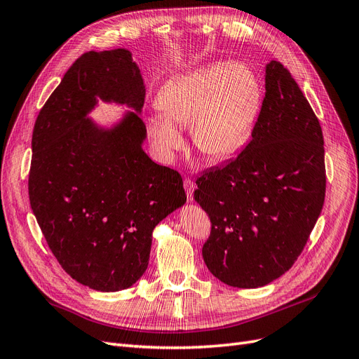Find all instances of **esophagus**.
Masks as SVG:
<instances>
[{
  "mask_svg": "<svg viewBox=\"0 0 359 359\" xmlns=\"http://www.w3.org/2000/svg\"><path fill=\"white\" fill-rule=\"evenodd\" d=\"M183 187H184V191H187V195H188V200L192 201L194 200V182L191 179H184L183 182Z\"/></svg>",
  "mask_w": 359,
  "mask_h": 359,
  "instance_id": "esophagus-1",
  "label": "esophagus"
}]
</instances>
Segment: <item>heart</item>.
Returning <instances> with one entry per match:
<instances>
[{
  "instance_id": "1",
  "label": "heart",
  "mask_w": 359,
  "mask_h": 359,
  "mask_svg": "<svg viewBox=\"0 0 359 359\" xmlns=\"http://www.w3.org/2000/svg\"><path fill=\"white\" fill-rule=\"evenodd\" d=\"M161 114L148 118L158 152L167 161L183 148L179 128L191 126L195 148L211 161H226L253 139L263 106V87L244 63H211L182 74L161 88Z\"/></svg>"
}]
</instances>
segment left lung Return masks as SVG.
<instances>
[{"mask_svg":"<svg viewBox=\"0 0 359 359\" xmlns=\"http://www.w3.org/2000/svg\"><path fill=\"white\" fill-rule=\"evenodd\" d=\"M253 139L233 161L196 179L195 201L211 220L203 247L208 271L257 288L300 256L325 198L323 130L284 65L271 60Z\"/></svg>","mask_w":359,"mask_h":359,"instance_id":"obj_1","label":"left lung"}]
</instances>
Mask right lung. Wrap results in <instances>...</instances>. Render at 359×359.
I'll return each instance as SVG.
<instances>
[{
	"mask_svg": "<svg viewBox=\"0 0 359 359\" xmlns=\"http://www.w3.org/2000/svg\"><path fill=\"white\" fill-rule=\"evenodd\" d=\"M144 91L128 50L88 51L34 126L31 208L65 272L97 291L135 284L148 268L155 226L187 203L179 172L142 148ZM99 100L132 111L99 126L88 116Z\"/></svg>",
	"mask_w": 359,
	"mask_h": 359,
	"instance_id": "add662e5",
	"label": "right lung"
}]
</instances>
